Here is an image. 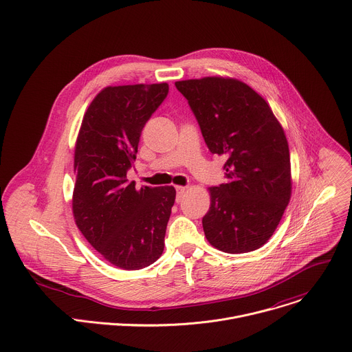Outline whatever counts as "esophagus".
I'll return each instance as SVG.
<instances>
[{"label": "esophagus", "mask_w": 352, "mask_h": 352, "mask_svg": "<svg viewBox=\"0 0 352 352\" xmlns=\"http://www.w3.org/2000/svg\"><path fill=\"white\" fill-rule=\"evenodd\" d=\"M186 190H187V187L176 186V201H177V202H180V201H182V198H183V195H184Z\"/></svg>", "instance_id": "esophagus-1"}]
</instances>
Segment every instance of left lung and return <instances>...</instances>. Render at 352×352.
Instances as JSON below:
<instances>
[{"label":"left lung","mask_w":352,"mask_h":352,"mask_svg":"<svg viewBox=\"0 0 352 352\" xmlns=\"http://www.w3.org/2000/svg\"><path fill=\"white\" fill-rule=\"evenodd\" d=\"M187 99L212 154L224 155L226 183L210 187L202 219L212 246L246 253L274 234L292 192L285 132L249 85L223 77L175 82Z\"/></svg>","instance_id":"obj_1"}]
</instances>
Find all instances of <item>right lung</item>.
Segmentation results:
<instances>
[{
    "instance_id": "right-lung-1",
    "label": "right lung",
    "mask_w": 352,
    "mask_h": 352,
    "mask_svg": "<svg viewBox=\"0 0 352 352\" xmlns=\"http://www.w3.org/2000/svg\"><path fill=\"white\" fill-rule=\"evenodd\" d=\"M169 85L104 88L89 104L74 153L73 213L87 241L122 270L148 267L164 252L176 190H136L126 173L136 160L142 131Z\"/></svg>"
}]
</instances>
